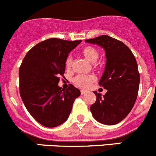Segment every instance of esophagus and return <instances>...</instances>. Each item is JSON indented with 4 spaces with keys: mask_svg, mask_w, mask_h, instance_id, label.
Listing matches in <instances>:
<instances>
[{
    "mask_svg": "<svg viewBox=\"0 0 156 156\" xmlns=\"http://www.w3.org/2000/svg\"><path fill=\"white\" fill-rule=\"evenodd\" d=\"M86 92H87V91H86V90H81V94H86Z\"/></svg>",
    "mask_w": 156,
    "mask_h": 156,
    "instance_id": "34e87169",
    "label": "esophagus"
}]
</instances>
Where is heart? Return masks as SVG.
<instances>
[{"mask_svg":"<svg viewBox=\"0 0 156 156\" xmlns=\"http://www.w3.org/2000/svg\"><path fill=\"white\" fill-rule=\"evenodd\" d=\"M81 54L84 58L90 62H95L99 57V51L93 46H87L83 48ZM72 66V59L70 56L66 60V69L68 71L71 70ZM94 66H97L94 65ZM96 81V77L93 75H78L73 79V83L80 88H87Z\"/></svg>","mask_w":156,"mask_h":156,"instance_id":"heart-1","label":"heart"}]
</instances>
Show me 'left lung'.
<instances>
[{
  "label": "left lung",
  "instance_id": "1",
  "mask_svg": "<svg viewBox=\"0 0 156 156\" xmlns=\"http://www.w3.org/2000/svg\"><path fill=\"white\" fill-rule=\"evenodd\" d=\"M105 50L106 67L99 84L107 92L90 107L94 118L105 125H114L129 114L136 101L140 76L136 60L130 49L120 40L103 35L85 40Z\"/></svg>",
  "mask_w": 156,
  "mask_h": 156
}]
</instances>
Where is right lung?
I'll list each match as a JSON object with an SVG mask.
<instances>
[{
	"label": "right lung",
	"instance_id": "1",
	"mask_svg": "<svg viewBox=\"0 0 156 156\" xmlns=\"http://www.w3.org/2000/svg\"><path fill=\"white\" fill-rule=\"evenodd\" d=\"M81 40L68 41L52 38L42 41L28 51L19 69L20 94L33 118L46 127H55L68 118L81 92L69 84L58 87L64 77L69 53Z\"/></svg>",
	"mask_w": 156,
	"mask_h": 156
}]
</instances>
